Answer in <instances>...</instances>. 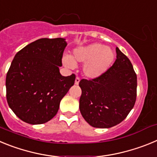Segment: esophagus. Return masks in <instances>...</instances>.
I'll use <instances>...</instances> for the list:
<instances>
[{
  "instance_id": "1",
  "label": "esophagus",
  "mask_w": 157,
  "mask_h": 157,
  "mask_svg": "<svg viewBox=\"0 0 157 157\" xmlns=\"http://www.w3.org/2000/svg\"><path fill=\"white\" fill-rule=\"evenodd\" d=\"M79 82H80V78H79L76 77L75 78V85H78V84L79 83Z\"/></svg>"
}]
</instances>
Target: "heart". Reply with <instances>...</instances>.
Here are the masks:
<instances>
[{"mask_svg": "<svg viewBox=\"0 0 157 157\" xmlns=\"http://www.w3.org/2000/svg\"><path fill=\"white\" fill-rule=\"evenodd\" d=\"M115 53L109 47L99 43L75 48L73 56H64L63 63L68 68H75V63H86L83 73L90 78L99 77L110 67L114 60Z\"/></svg>", "mask_w": 157, "mask_h": 157, "instance_id": "b5f03b06", "label": "heart"}]
</instances>
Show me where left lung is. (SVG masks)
Returning a JSON list of instances; mask_svg holds the SVG:
<instances>
[{
  "instance_id": "1",
  "label": "left lung",
  "mask_w": 157,
  "mask_h": 157,
  "mask_svg": "<svg viewBox=\"0 0 157 157\" xmlns=\"http://www.w3.org/2000/svg\"><path fill=\"white\" fill-rule=\"evenodd\" d=\"M110 68L91 80L82 79L79 109L84 120L97 128H109L125 120L137 97V75L126 55L116 47Z\"/></svg>"
}]
</instances>
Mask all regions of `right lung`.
<instances>
[{
    "instance_id": "add662e5",
    "label": "right lung",
    "mask_w": 157,
    "mask_h": 157,
    "mask_svg": "<svg viewBox=\"0 0 157 157\" xmlns=\"http://www.w3.org/2000/svg\"><path fill=\"white\" fill-rule=\"evenodd\" d=\"M67 46L64 38H41L16 54L6 75L8 106L23 122L42 124L52 120L74 85L75 75L59 73Z\"/></svg>"
}]
</instances>
